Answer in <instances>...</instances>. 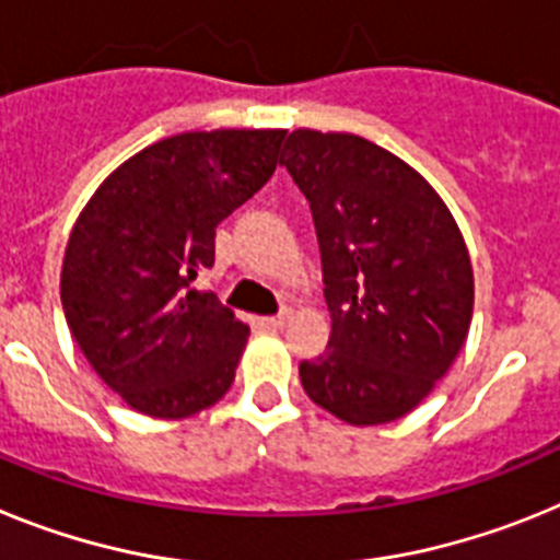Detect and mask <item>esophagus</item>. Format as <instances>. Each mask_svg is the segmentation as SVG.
<instances>
[{"mask_svg": "<svg viewBox=\"0 0 560 560\" xmlns=\"http://www.w3.org/2000/svg\"><path fill=\"white\" fill-rule=\"evenodd\" d=\"M287 320H290V310H281V313H276V315H270V318H265V324L270 329H281L287 324Z\"/></svg>", "mask_w": 560, "mask_h": 560, "instance_id": "1", "label": "esophagus"}]
</instances>
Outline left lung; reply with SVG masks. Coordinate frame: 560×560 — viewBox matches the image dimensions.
I'll use <instances>...</instances> for the list:
<instances>
[{"label": "left lung", "mask_w": 560, "mask_h": 560, "mask_svg": "<svg viewBox=\"0 0 560 560\" xmlns=\"http://www.w3.org/2000/svg\"><path fill=\"white\" fill-rule=\"evenodd\" d=\"M281 163L313 211L332 318L327 352L299 363L301 386L352 425L400 420L468 335L459 228L411 165L358 135L295 129Z\"/></svg>", "instance_id": "left-lung-1"}]
</instances>
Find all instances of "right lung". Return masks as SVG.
<instances>
[{"instance_id": "1", "label": "right lung", "mask_w": 560, "mask_h": 560, "mask_svg": "<svg viewBox=\"0 0 560 560\" xmlns=\"http://www.w3.org/2000/svg\"><path fill=\"white\" fill-rule=\"evenodd\" d=\"M284 129L186 132L126 160L86 202L61 270L67 324L140 415L179 420L231 388L250 329L197 276L217 225L273 177Z\"/></svg>"}]
</instances>
